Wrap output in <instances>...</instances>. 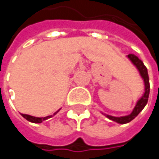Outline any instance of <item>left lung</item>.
<instances>
[{
    "label": "left lung",
    "mask_w": 159,
    "mask_h": 159,
    "mask_svg": "<svg viewBox=\"0 0 159 159\" xmlns=\"http://www.w3.org/2000/svg\"><path fill=\"white\" fill-rule=\"evenodd\" d=\"M128 58L131 60V61L134 63V65L137 68V70L140 73V75L142 76L144 82V93L142 96V98L137 101L134 109L133 112L130 115L127 116H123V117H113L111 115H106L110 120H114L118 123L120 124H124V123H128L131 120H133L141 111H143V109L145 107L147 101H148V97H149V92H150V84H149V77H148V73H147V68L144 66L143 62L134 54H129Z\"/></svg>",
    "instance_id": "8db88e82"
}]
</instances>
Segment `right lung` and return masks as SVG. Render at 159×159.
<instances>
[{
	"mask_svg": "<svg viewBox=\"0 0 159 159\" xmlns=\"http://www.w3.org/2000/svg\"><path fill=\"white\" fill-rule=\"evenodd\" d=\"M60 111V110H59ZM59 111H56L53 115H55L56 113H58ZM25 120H27L28 121H30V122H34V123H40V122H42L43 120H48V118H51L52 117V115H50V116H47V117H43V118H38V117H33V116H30V115H27V114H21Z\"/></svg>",
	"mask_w": 159,
	"mask_h": 159,
	"instance_id": "1",
	"label": "right lung"
}]
</instances>
